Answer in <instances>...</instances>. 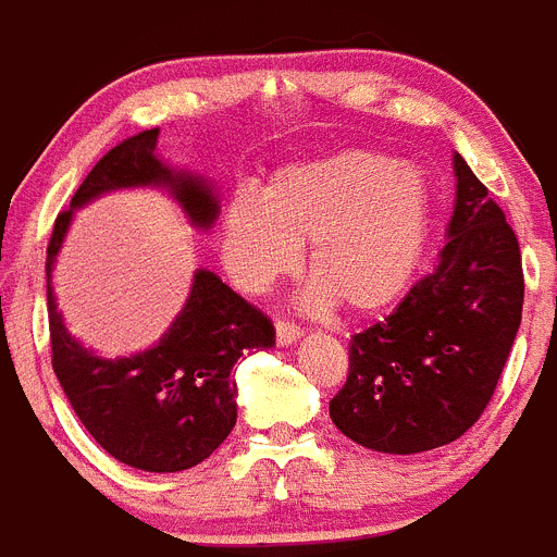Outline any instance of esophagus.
<instances>
[{"label": "esophagus", "instance_id": "obj_1", "mask_svg": "<svg viewBox=\"0 0 557 557\" xmlns=\"http://www.w3.org/2000/svg\"><path fill=\"white\" fill-rule=\"evenodd\" d=\"M300 339V325L289 323V320H275V342L278 345H295Z\"/></svg>", "mask_w": 557, "mask_h": 557}]
</instances>
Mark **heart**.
<instances>
[{"label":"heart","mask_w":557,"mask_h":557,"mask_svg":"<svg viewBox=\"0 0 557 557\" xmlns=\"http://www.w3.org/2000/svg\"><path fill=\"white\" fill-rule=\"evenodd\" d=\"M433 196L425 173L372 149H339L270 173L259 198L239 193L221 218V253L245 289H264L298 262L314 306L375 314L406 295L425 257Z\"/></svg>","instance_id":"obj_1"}]
</instances>
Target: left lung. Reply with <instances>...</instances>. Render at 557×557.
Segmentation results:
<instances>
[{
	"label": "left lung",
	"instance_id": "8db88e82",
	"mask_svg": "<svg viewBox=\"0 0 557 557\" xmlns=\"http://www.w3.org/2000/svg\"><path fill=\"white\" fill-rule=\"evenodd\" d=\"M436 270L395 312L350 339L348 381L329 403L356 445L411 456L481 420L522 323L524 273L505 212L461 154Z\"/></svg>",
	"mask_w": 557,
	"mask_h": 557
}]
</instances>
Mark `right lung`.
Here are the masks:
<instances>
[{"label":"right lung","mask_w":557,"mask_h":557,"mask_svg":"<svg viewBox=\"0 0 557 557\" xmlns=\"http://www.w3.org/2000/svg\"><path fill=\"white\" fill-rule=\"evenodd\" d=\"M157 135L146 129L121 140L85 176L71 209L54 221L46 248V304L52 370L79 422L126 467L182 472L209 458L237 422L232 367L245 350L273 348V323L209 270L193 275L185 309L154 348L129 359H101L69 334L54 304L52 262L74 209L121 187H168L193 226L209 228L218 198L201 176L171 171L157 160Z\"/></svg>","instance_id":"add662e5"}]
</instances>
